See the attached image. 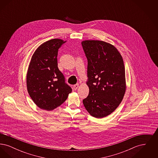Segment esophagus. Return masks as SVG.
<instances>
[{
  "mask_svg": "<svg viewBox=\"0 0 158 158\" xmlns=\"http://www.w3.org/2000/svg\"><path fill=\"white\" fill-rule=\"evenodd\" d=\"M79 86V85L78 83H77V84H76V85H75L73 86V88H74V89H75V90H76V89L78 88Z\"/></svg>",
  "mask_w": 158,
  "mask_h": 158,
  "instance_id": "obj_1",
  "label": "esophagus"
}]
</instances>
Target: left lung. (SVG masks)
Wrapping results in <instances>:
<instances>
[{
	"mask_svg": "<svg viewBox=\"0 0 158 158\" xmlns=\"http://www.w3.org/2000/svg\"><path fill=\"white\" fill-rule=\"evenodd\" d=\"M83 49L88 59V96L83 100L92 117L101 118L119 106L126 90L125 68L117 48L99 40H84Z\"/></svg>",
	"mask_w": 158,
	"mask_h": 158,
	"instance_id": "left-lung-1",
	"label": "left lung"
}]
</instances>
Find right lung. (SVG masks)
<instances>
[{
  "label": "right lung",
  "instance_id": "add662e5",
  "mask_svg": "<svg viewBox=\"0 0 158 158\" xmlns=\"http://www.w3.org/2000/svg\"><path fill=\"white\" fill-rule=\"evenodd\" d=\"M66 42L59 38L48 40L40 45L31 57L27 73V90L42 110H54L72 91L57 66L58 50Z\"/></svg>",
  "mask_w": 158,
  "mask_h": 158
}]
</instances>
